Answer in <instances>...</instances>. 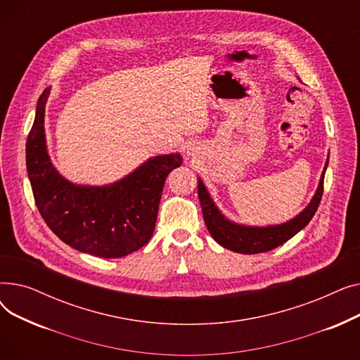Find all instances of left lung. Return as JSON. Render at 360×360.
Instances as JSON below:
<instances>
[{
  "instance_id": "left-lung-1",
  "label": "left lung",
  "mask_w": 360,
  "mask_h": 360,
  "mask_svg": "<svg viewBox=\"0 0 360 360\" xmlns=\"http://www.w3.org/2000/svg\"><path fill=\"white\" fill-rule=\"evenodd\" d=\"M327 166L328 160L324 166L323 175H321L318 190L307 209L286 223L267 226V228L236 224L229 219H226L213 202L210 194L207 193V188L204 186L202 181L198 179V198L207 229H209L213 239L220 243L223 248L240 254H259L280 247V245L293 238L299 231L304 229L318 210L321 198H323L324 175Z\"/></svg>"
}]
</instances>
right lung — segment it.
Here are the masks:
<instances>
[{"label":"right lung","mask_w":360,"mask_h":360,"mask_svg":"<svg viewBox=\"0 0 360 360\" xmlns=\"http://www.w3.org/2000/svg\"><path fill=\"white\" fill-rule=\"evenodd\" d=\"M49 87L36 106L26 143V166L34 202L49 229L74 250L101 258L139 251L155 232L167 175L182 165L179 153L148 159L124 179L105 186L75 185L53 167L45 141Z\"/></svg>","instance_id":"1"}]
</instances>
